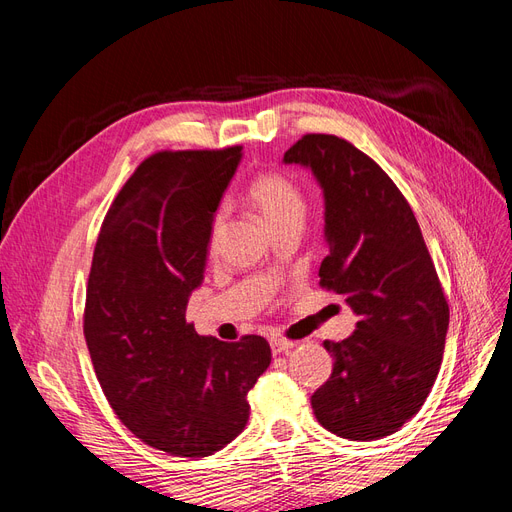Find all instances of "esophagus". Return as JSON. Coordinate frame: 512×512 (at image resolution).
<instances>
[{
    "label": "esophagus",
    "mask_w": 512,
    "mask_h": 512,
    "mask_svg": "<svg viewBox=\"0 0 512 512\" xmlns=\"http://www.w3.org/2000/svg\"><path fill=\"white\" fill-rule=\"evenodd\" d=\"M294 346V342H288V339H284V337H271V350H273V354H280V352H288V350H292Z\"/></svg>",
    "instance_id": "34e87169"
}]
</instances>
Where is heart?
Listing matches in <instances>:
<instances>
[{
  "label": "heart",
  "mask_w": 512,
  "mask_h": 512,
  "mask_svg": "<svg viewBox=\"0 0 512 512\" xmlns=\"http://www.w3.org/2000/svg\"><path fill=\"white\" fill-rule=\"evenodd\" d=\"M247 194H250L254 207L265 215V220L273 230L288 224L305 222L307 198L299 185L282 173L256 175L250 181V185H247ZM222 228H224V213L218 211L211 220V230H209L211 245L218 243Z\"/></svg>",
  "instance_id": "1"
}]
</instances>
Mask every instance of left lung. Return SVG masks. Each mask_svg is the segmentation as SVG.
<instances>
[{"instance_id": "obj_1", "label": "left lung", "mask_w": 512, "mask_h": 512, "mask_svg": "<svg viewBox=\"0 0 512 512\" xmlns=\"http://www.w3.org/2000/svg\"><path fill=\"white\" fill-rule=\"evenodd\" d=\"M286 164L314 173L329 254L320 286L359 316L324 342L333 374L312 395L318 423L348 440L391 436L421 410L440 371L448 303L408 200L384 170L333 134H305Z\"/></svg>"}]
</instances>
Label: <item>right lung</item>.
<instances>
[{
  "label": "right lung",
  "mask_w": 512,
  "mask_h": 512,
  "mask_svg": "<svg viewBox=\"0 0 512 512\" xmlns=\"http://www.w3.org/2000/svg\"><path fill=\"white\" fill-rule=\"evenodd\" d=\"M239 162L241 147L153 153L108 209L89 271L83 331L108 404L136 438L175 457L235 440L271 363L265 337L220 342L185 322Z\"/></svg>",
  "instance_id": "add662e5"
}]
</instances>
